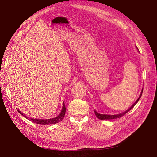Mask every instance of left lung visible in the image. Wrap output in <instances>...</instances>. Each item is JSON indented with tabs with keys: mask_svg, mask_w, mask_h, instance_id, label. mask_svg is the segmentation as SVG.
I'll return each instance as SVG.
<instances>
[{
	"mask_svg": "<svg viewBox=\"0 0 157 157\" xmlns=\"http://www.w3.org/2000/svg\"><path fill=\"white\" fill-rule=\"evenodd\" d=\"M142 92H143V89L141 91V93L140 94V96L139 98H138V99L136 101V102L134 103L128 110H125V112H124V113H121V114H116V115H107V114H99L98 113H97V112L96 110H94V113L96 116V117L99 119H101V120H110V119H117V118H120V117H122L123 116H124L126 113H127L128 112L129 110H130L134 106L136 105V104L138 102V101H139L140 98H141L142 96Z\"/></svg>",
	"mask_w": 157,
	"mask_h": 157,
	"instance_id": "1",
	"label": "left lung"
}]
</instances>
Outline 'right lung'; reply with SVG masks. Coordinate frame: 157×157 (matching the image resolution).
Listing matches in <instances>:
<instances>
[{
    "mask_svg": "<svg viewBox=\"0 0 157 157\" xmlns=\"http://www.w3.org/2000/svg\"><path fill=\"white\" fill-rule=\"evenodd\" d=\"M17 110L22 116H24V117H25L28 120L33 122V123L40 124V125H50V124H55L58 123V122H59L60 121H61L63 120V117L65 115V113H66V107H65V105H64V102L63 104V107H62V110L61 111V113L57 117H56L55 118H52V119H49L30 118V117H27L26 116H25L24 114H22L20 110H18V109Z\"/></svg>",
    "mask_w": 157,
    "mask_h": 157,
    "instance_id": "add662e5",
    "label": "right lung"
}]
</instances>
